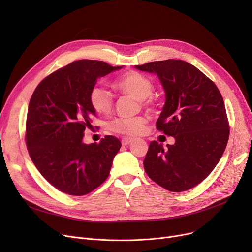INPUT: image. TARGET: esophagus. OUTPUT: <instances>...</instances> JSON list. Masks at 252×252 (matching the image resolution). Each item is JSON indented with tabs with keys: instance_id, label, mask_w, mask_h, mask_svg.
Returning a JSON list of instances; mask_svg holds the SVG:
<instances>
[{
	"instance_id": "obj_1",
	"label": "esophagus",
	"mask_w": 252,
	"mask_h": 252,
	"mask_svg": "<svg viewBox=\"0 0 252 252\" xmlns=\"http://www.w3.org/2000/svg\"><path fill=\"white\" fill-rule=\"evenodd\" d=\"M131 142H133V139L131 138H124L122 140V144L124 145V146H127V145H129Z\"/></svg>"
}]
</instances>
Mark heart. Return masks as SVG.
<instances>
[{
  "mask_svg": "<svg viewBox=\"0 0 252 252\" xmlns=\"http://www.w3.org/2000/svg\"><path fill=\"white\" fill-rule=\"evenodd\" d=\"M116 88L124 94L129 95L141 101L143 105H151L150 94L153 84L150 79L139 72L128 71L125 73L115 83ZM90 103L96 112L101 114L109 113L113 106L111 93L102 85H95L90 91ZM147 119L144 116L118 117L109 123V128L117 134L126 136H136L144 130Z\"/></svg>",
  "mask_w": 252,
  "mask_h": 252,
  "instance_id": "1",
  "label": "heart"
}]
</instances>
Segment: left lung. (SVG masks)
Returning <instances> with one entry per match:
<instances>
[{"instance_id":"obj_1","label":"left lung","mask_w":252,"mask_h":252,"mask_svg":"<svg viewBox=\"0 0 252 252\" xmlns=\"http://www.w3.org/2000/svg\"><path fill=\"white\" fill-rule=\"evenodd\" d=\"M135 68L159 78L165 103L156 126L176 141L167 148L151 142L145 171L168 191L189 190L208 177L226 149L230 129L223 99L215 83L186 61H154Z\"/></svg>"}]
</instances>
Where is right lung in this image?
<instances>
[{
  "mask_svg": "<svg viewBox=\"0 0 252 252\" xmlns=\"http://www.w3.org/2000/svg\"><path fill=\"white\" fill-rule=\"evenodd\" d=\"M123 66L98 60H77L38 84L26 118V146L41 175L59 191L83 196L108 178L122 143L106 136L85 144V129L96 115L90 91L98 78Z\"/></svg>",
  "mask_w": 252,
  "mask_h": 252,
  "instance_id": "right-lung-1",
  "label": "right lung"
}]
</instances>
